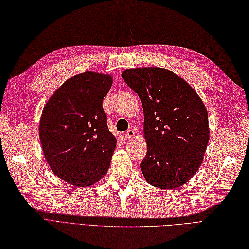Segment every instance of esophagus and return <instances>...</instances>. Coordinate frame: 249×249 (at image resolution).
I'll return each mask as SVG.
<instances>
[{
  "mask_svg": "<svg viewBox=\"0 0 249 249\" xmlns=\"http://www.w3.org/2000/svg\"><path fill=\"white\" fill-rule=\"evenodd\" d=\"M135 135H136V133H135V130H132V129H128V130H127L126 132H125V138L126 139H130V138H133V137H135Z\"/></svg>",
  "mask_w": 249,
  "mask_h": 249,
  "instance_id": "esophagus-1",
  "label": "esophagus"
}]
</instances>
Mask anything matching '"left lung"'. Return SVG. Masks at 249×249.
I'll list each match as a JSON object with an SVG mask.
<instances>
[{"label":"left lung","mask_w":249,"mask_h":249,"mask_svg":"<svg viewBox=\"0 0 249 249\" xmlns=\"http://www.w3.org/2000/svg\"><path fill=\"white\" fill-rule=\"evenodd\" d=\"M122 78L141 99L147 154L140 164L151 185L173 189L201 166L209 140L208 114L199 95L170 70L126 69Z\"/></svg>","instance_id":"1"}]
</instances>
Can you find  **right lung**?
Listing matches in <instances>:
<instances>
[{
	"instance_id": "right-lung-1",
	"label": "right lung",
	"mask_w": 249,
	"mask_h": 249,
	"mask_svg": "<svg viewBox=\"0 0 249 249\" xmlns=\"http://www.w3.org/2000/svg\"><path fill=\"white\" fill-rule=\"evenodd\" d=\"M110 75L86 71L68 79L48 100L40 121L44 156L55 176L87 187L109 168L117 139L108 129L103 99Z\"/></svg>"
}]
</instances>
